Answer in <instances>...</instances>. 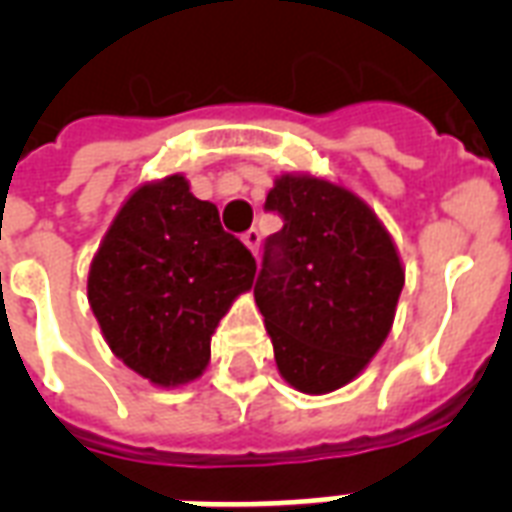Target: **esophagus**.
Wrapping results in <instances>:
<instances>
[{"instance_id":"34e87169","label":"esophagus","mask_w":512,"mask_h":512,"mask_svg":"<svg viewBox=\"0 0 512 512\" xmlns=\"http://www.w3.org/2000/svg\"><path fill=\"white\" fill-rule=\"evenodd\" d=\"M241 241L247 244L252 255H257V249H260V231H257V228H249V231L241 236Z\"/></svg>"}]
</instances>
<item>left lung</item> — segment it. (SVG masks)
Returning <instances> with one entry per match:
<instances>
[{"label":"left lung","mask_w":512,"mask_h":512,"mask_svg":"<svg viewBox=\"0 0 512 512\" xmlns=\"http://www.w3.org/2000/svg\"><path fill=\"white\" fill-rule=\"evenodd\" d=\"M284 220L265 239L255 303L281 377L329 393L356 377L393 324L404 268L377 215L319 177L284 175L265 199Z\"/></svg>","instance_id":"1"}]
</instances>
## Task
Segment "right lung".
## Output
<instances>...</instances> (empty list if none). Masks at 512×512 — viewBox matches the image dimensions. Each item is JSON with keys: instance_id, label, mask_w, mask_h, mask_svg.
I'll return each instance as SVG.
<instances>
[{"instance_id": "right-lung-1", "label": "right lung", "mask_w": 512, "mask_h": 512, "mask_svg": "<svg viewBox=\"0 0 512 512\" xmlns=\"http://www.w3.org/2000/svg\"><path fill=\"white\" fill-rule=\"evenodd\" d=\"M255 271L215 204L172 175L119 209L90 265L87 297L124 364L156 385H180L204 372L212 332Z\"/></svg>"}]
</instances>
